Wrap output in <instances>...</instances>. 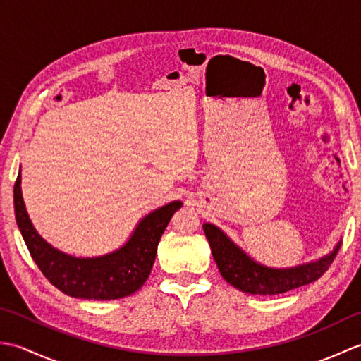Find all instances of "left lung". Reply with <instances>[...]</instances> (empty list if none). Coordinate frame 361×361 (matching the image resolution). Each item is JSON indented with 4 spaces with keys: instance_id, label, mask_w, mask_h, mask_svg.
<instances>
[{
    "instance_id": "left-lung-1",
    "label": "left lung",
    "mask_w": 361,
    "mask_h": 361,
    "mask_svg": "<svg viewBox=\"0 0 361 361\" xmlns=\"http://www.w3.org/2000/svg\"><path fill=\"white\" fill-rule=\"evenodd\" d=\"M203 229L221 278L250 295H279L315 282L327 271L341 247L338 242L329 255L313 262L290 268H270L252 260L220 228L203 224Z\"/></svg>"
}]
</instances>
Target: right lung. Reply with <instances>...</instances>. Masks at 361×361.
<instances>
[{
  "mask_svg": "<svg viewBox=\"0 0 361 361\" xmlns=\"http://www.w3.org/2000/svg\"><path fill=\"white\" fill-rule=\"evenodd\" d=\"M175 200L147 214L121 248L96 257H75L51 247L35 231L21 195V173L13 186L15 219L34 262L52 286L65 295L109 301L135 293L147 281L155 262L161 235L173 212L181 208Z\"/></svg>",
  "mask_w": 361,
  "mask_h": 361,
  "instance_id": "right-lung-1",
  "label": "right lung"
}]
</instances>
